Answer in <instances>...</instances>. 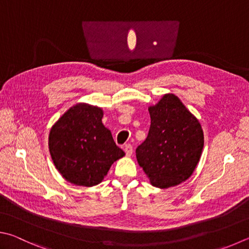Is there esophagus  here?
<instances>
[{
  "label": "esophagus",
  "instance_id": "34e87169",
  "mask_svg": "<svg viewBox=\"0 0 249 249\" xmlns=\"http://www.w3.org/2000/svg\"><path fill=\"white\" fill-rule=\"evenodd\" d=\"M124 151H125V153H126V156H128V157H130L133 155V146L130 143H127V144H125L124 146Z\"/></svg>",
  "mask_w": 249,
  "mask_h": 249
}]
</instances>
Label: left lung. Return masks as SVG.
I'll return each instance as SVG.
<instances>
[{
  "label": "left lung",
  "instance_id": "left-lung-1",
  "mask_svg": "<svg viewBox=\"0 0 249 249\" xmlns=\"http://www.w3.org/2000/svg\"><path fill=\"white\" fill-rule=\"evenodd\" d=\"M149 114L150 128L136 148L137 161L153 186H175L193 174L200 159L201 126L174 94H165Z\"/></svg>",
  "mask_w": 249,
  "mask_h": 249
}]
</instances>
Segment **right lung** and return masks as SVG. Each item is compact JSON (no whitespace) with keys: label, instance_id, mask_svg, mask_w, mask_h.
<instances>
[{"label":"right lung","instance_id":"add662e5","mask_svg":"<svg viewBox=\"0 0 249 249\" xmlns=\"http://www.w3.org/2000/svg\"><path fill=\"white\" fill-rule=\"evenodd\" d=\"M102 110L77 105L53 126L49 148L63 178L80 186L101 182L113 162L125 152L116 146L110 129L102 124Z\"/></svg>","mask_w":249,"mask_h":249}]
</instances>
